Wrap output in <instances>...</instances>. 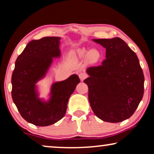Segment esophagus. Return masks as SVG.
Instances as JSON below:
<instances>
[{
    "label": "esophagus",
    "mask_w": 154,
    "mask_h": 154,
    "mask_svg": "<svg viewBox=\"0 0 154 154\" xmlns=\"http://www.w3.org/2000/svg\"><path fill=\"white\" fill-rule=\"evenodd\" d=\"M79 76L80 79H81V81H83L84 79H85L86 78L88 77V75L86 74L85 73H84V72H81L79 74Z\"/></svg>",
    "instance_id": "esophagus-1"
}]
</instances>
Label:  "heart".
Masks as SVG:
<instances>
[{"mask_svg": "<svg viewBox=\"0 0 154 154\" xmlns=\"http://www.w3.org/2000/svg\"><path fill=\"white\" fill-rule=\"evenodd\" d=\"M81 52V54H85L88 52V50H85V49H82ZM88 57H89V58L91 60L96 61V60H97L99 58H100V52H99L97 50H95V49H92L89 52V54H88Z\"/></svg>", "mask_w": 154, "mask_h": 154, "instance_id": "b5f03b06", "label": "heart"}]
</instances>
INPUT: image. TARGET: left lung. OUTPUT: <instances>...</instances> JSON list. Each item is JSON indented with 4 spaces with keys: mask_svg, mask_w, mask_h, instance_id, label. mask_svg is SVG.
<instances>
[{
    "mask_svg": "<svg viewBox=\"0 0 154 154\" xmlns=\"http://www.w3.org/2000/svg\"><path fill=\"white\" fill-rule=\"evenodd\" d=\"M106 48L102 65L88 68L84 80L94 114L102 121L119 123L131 117L144 94V76L134 52L120 38L93 39Z\"/></svg>",
    "mask_w": 154,
    "mask_h": 154,
    "instance_id": "obj_1",
    "label": "left lung"
}]
</instances>
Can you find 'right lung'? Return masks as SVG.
Segmentation results:
<instances>
[{
	"instance_id": "right-lung-1",
	"label": "right lung",
	"mask_w": 154,
	"mask_h": 154,
	"mask_svg": "<svg viewBox=\"0 0 154 154\" xmlns=\"http://www.w3.org/2000/svg\"><path fill=\"white\" fill-rule=\"evenodd\" d=\"M60 37H44L27 44L17 59L12 75V97L19 112L27 122L48 126L64 116L69 99L80 83L71 75L51 87L48 102L38 98L35 83L45 76L54 57H60Z\"/></svg>"
}]
</instances>
